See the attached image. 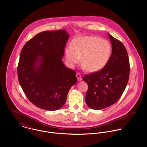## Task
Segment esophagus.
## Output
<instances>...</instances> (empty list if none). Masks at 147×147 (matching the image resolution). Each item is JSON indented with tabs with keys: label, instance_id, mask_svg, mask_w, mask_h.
<instances>
[{
	"label": "esophagus",
	"instance_id": "1",
	"mask_svg": "<svg viewBox=\"0 0 147 147\" xmlns=\"http://www.w3.org/2000/svg\"><path fill=\"white\" fill-rule=\"evenodd\" d=\"M76 77H77V79L79 81H81L82 80V78L81 76V75L79 74V73H77L76 74Z\"/></svg>",
	"mask_w": 147,
	"mask_h": 147
}]
</instances>
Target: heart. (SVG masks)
I'll use <instances>...</instances> for the list:
<instances>
[{"instance_id":"1","label":"heart","mask_w":147,"mask_h":147,"mask_svg":"<svg viewBox=\"0 0 147 147\" xmlns=\"http://www.w3.org/2000/svg\"><path fill=\"white\" fill-rule=\"evenodd\" d=\"M112 51L108 41L94 36H82L74 39L64 50L65 59L74 68L80 61L83 68L90 72L100 71L108 63Z\"/></svg>"}]
</instances>
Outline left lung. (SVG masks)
<instances>
[{
    "instance_id": "left-lung-1",
    "label": "left lung",
    "mask_w": 147,
    "mask_h": 147,
    "mask_svg": "<svg viewBox=\"0 0 147 147\" xmlns=\"http://www.w3.org/2000/svg\"><path fill=\"white\" fill-rule=\"evenodd\" d=\"M112 46L108 63L100 71L85 76L88 85L85 102L94 110H101L115 104L122 95L129 75V59L123 43L107 34Z\"/></svg>"
}]
</instances>
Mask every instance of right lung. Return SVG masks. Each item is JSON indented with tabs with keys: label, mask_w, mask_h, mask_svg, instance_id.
<instances>
[{
	"label": "right lung",
	"mask_w": 147,
	"mask_h": 147,
	"mask_svg": "<svg viewBox=\"0 0 147 147\" xmlns=\"http://www.w3.org/2000/svg\"><path fill=\"white\" fill-rule=\"evenodd\" d=\"M69 35L65 30L45 31L24 46L18 67L19 82L29 100L42 109L55 111L64 105L76 84V72L63 64Z\"/></svg>",
	"instance_id": "1"
}]
</instances>
